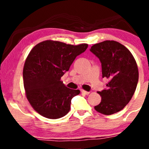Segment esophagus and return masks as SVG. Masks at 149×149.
Returning <instances> with one entry per match:
<instances>
[{"mask_svg": "<svg viewBox=\"0 0 149 149\" xmlns=\"http://www.w3.org/2000/svg\"><path fill=\"white\" fill-rule=\"evenodd\" d=\"M81 93H84L85 95H89V92H87V91H85L84 89H81Z\"/></svg>", "mask_w": 149, "mask_h": 149, "instance_id": "esophagus-1", "label": "esophagus"}]
</instances>
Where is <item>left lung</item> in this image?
Listing matches in <instances>:
<instances>
[{
  "instance_id": "8db88e82",
  "label": "left lung",
  "mask_w": 149,
  "mask_h": 149,
  "mask_svg": "<svg viewBox=\"0 0 149 149\" xmlns=\"http://www.w3.org/2000/svg\"><path fill=\"white\" fill-rule=\"evenodd\" d=\"M90 51L101 61L102 77L110 80L107 89L98 93L101 101L95 110L104 115L118 113L129 103L136 90L139 79L136 60L131 51L116 41L95 44Z\"/></svg>"
}]
</instances>
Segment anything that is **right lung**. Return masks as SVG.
<instances>
[{"label":"right lung","instance_id":"add662e5","mask_svg":"<svg viewBox=\"0 0 149 149\" xmlns=\"http://www.w3.org/2000/svg\"><path fill=\"white\" fill-rule=\"evenodd\" d=\"M87 47L85 43L72 45L46 40L30 51L24 65V86L29 103L38 113L56 119L69 112L72 98L80 90L67 88L61 77Z\"/></svg>","mask_w":149,"mask_h":149}]
</instances>
